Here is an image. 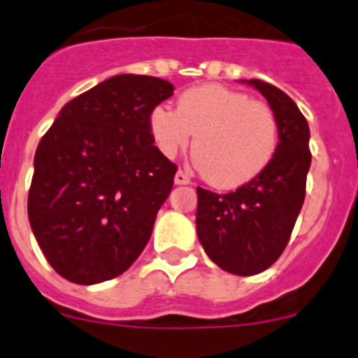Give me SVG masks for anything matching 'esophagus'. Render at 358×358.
I'll return each mask as SVG.
<instances>
[{
  "mask_svg": "<svg viewBox=\"0 0 358 358\" xmlns=\"http://www.w3.org/2000/svg\"><path fill=\"white\" fill-rule=\"evenodd\" d=\"M173 181H176V185H189V177L186 176L182 170H179V172L176 173V179H173Z\"/></svg>",
  "mask_w": 358,
  "mask_h": 358,
  "instance_id": "34e87169",
  "label": "esophagus"
}]
</instances>
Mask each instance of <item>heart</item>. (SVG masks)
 <instances>
[{
  "instance_id": "obj_1",
  "label": "heart",
  "mask_w": 358,
  "mask_h": 358,
  "mask_svg": "<svg viewBox=\"0 0 358 358\" xmlns=\"http://www.w3.org/2000/svg\"><path fill=\"white\" fill-rule=\"evenodd\" d=\"M150 132L166 157L185 150L195 136V166L218 188H238L273 161L280 125L268 103L226 85L204 84L185 91L177 110H152Z\"/></svg>"
}]
</instances>
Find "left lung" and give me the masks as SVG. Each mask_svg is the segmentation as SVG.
Returning <instances> with one entry per match:
<instances>
[{
  "instance_id": "left-lung-1",
  "label": "left lung",
  "mask_w": 358,
  "mask_h": 358,
  "mask_svg": "<svg viewBox=\"0 0 358 358\" xmlns=\"http://www.w3.org/2000/svg\"><path fill=\"white\" fill-rule=\"evenodd\" d=\"M276 113L280 141L267 169L229 194L197 186V235L220 268L252 276L285 251L306 194L312 154L310 129L292 98L276 85L251 78Z\"/></svg>"
}]
</instances>
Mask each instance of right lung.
<instances>
[{"mask_svg":"<svg viewBox=\"0 0 358 358\" xmlns=\"http://www.w3.org/2000/svg\"><path fill=\"white\" fill-rule=\"evenodd\" d=\"M172 94L163 78L116 75L66 103L41 138L28 218L66 280H113L150 240L177 172L154 145L150 113Z\"/></svg>","mask_w":358,"mask_h":358,"instance_id":"1","label":"right lung"}]
</instances>
